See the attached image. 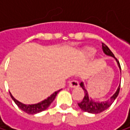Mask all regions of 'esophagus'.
Instances as JSON below:
<instances>
[{
  "mask_svg": "<svg viewBox=\"0 0 130 130\" xmlns=\"http://www.w3.org/2000/svg\"><path fill=\"white\" fill-rule=\"evenodd\" d=\"M78 85H79V83H78V81H77V80H71V81L69 82V84H68L69 87H71V88L77 87Z\"/></svg>",
  "mask_w": 130,
  "mask_h": 130,
  "instance_id": "esophagus-1",
  "label": "esophagus"
}]
</instances>
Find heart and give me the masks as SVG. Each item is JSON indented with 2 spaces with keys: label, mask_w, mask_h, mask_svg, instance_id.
Returning a JSON list of instances; mask_svg holds the SVG:
<instances>
[{
  "label": "heart",
  "mask_w": 130,
  "mask_h": 130,
  "mask_svg": "<svg viewBox=\"0 0 130 130\" xmlns=\"http://www.w3.org/2000/svg\"><path fill=\"white\" fill-rule=\"evenodd\" d=\"M95 53H96V50L95 49H93V48H88V49H87L84 51V56L86 57L91 58V57H92L95 54Z\"/></svg>",
  "instance_id": "1"
}]
</instances>
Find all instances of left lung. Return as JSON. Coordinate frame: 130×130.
<instances>
[{"mask_svg":"<svg viewBox=\"0 0 130 130\" xmlns=\"http://www.w3.org/2000/svg\"><path fill=\"white\" fill-rule=\"evenodd\" d=\"M102 50H103V52L105 53V54H106L107 56H112L116 59L117 65L119 66L120 70L121 71V68H120V63H119V61L115 58L113 53L110 50V49L105 43H102ZM80 86L81 87V88L84 91V97L83 100L80 102L77 103L80 108L81 110H83L84 111H85V112H88V113H91V114H99V113L105 111L106 109H108L111 105V104L114 102V101L116 99V98H117L118 94H119V92H120V85H119V87L117 88V91L115 92V94L108 100H107L105 102H95L92 98H90V96L89 97L88 92L86 90L83 82H81L80 84Z\"/></svg>","mask_w":130,"mask_h":130,"instance_id":"left-lung-1","label":"left lung"}]
</instances>
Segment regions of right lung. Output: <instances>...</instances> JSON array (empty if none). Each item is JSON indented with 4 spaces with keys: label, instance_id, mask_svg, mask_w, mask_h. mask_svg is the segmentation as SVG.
Segmentation results:
<instances>
[{
    "label": "right lung",
    "instance_id": "add662e5",
    "mask_svg": "<svg viewBox=\"0 0 130 130\" xmlns=\"http://www.w3.org/2000/svg\"><path fill=\"white\" fill-rule=\"evenodd\" d=\"M60 91V90L58 91H56L55 92H53L50 96H49L47 99H44L43 101L40 102L39 103H37V104H33V105H25L20 102H19L18 100H16L11 93L10 94V96L11 98L13 99V100L15 102V103L17 105V106L21 109L23 111H25V113L27 114H29V115H35V114H38L40 113L41 111H45L46 109L48 108V107L50 105V104L54 101L57 93Z\"/></svg>",
    "mask_w": 130,
    "mask_h": 130
}]
</instances>
